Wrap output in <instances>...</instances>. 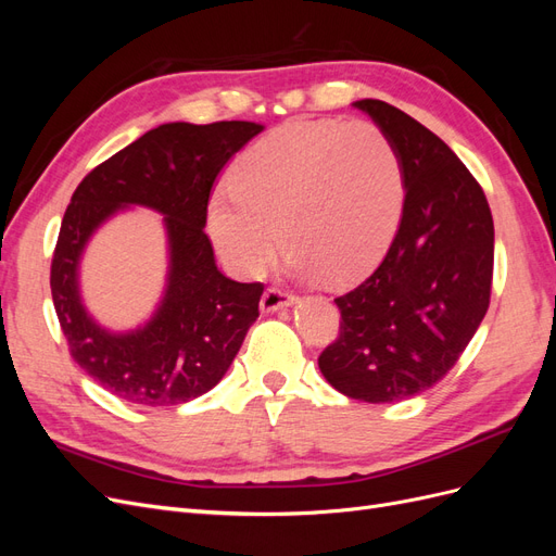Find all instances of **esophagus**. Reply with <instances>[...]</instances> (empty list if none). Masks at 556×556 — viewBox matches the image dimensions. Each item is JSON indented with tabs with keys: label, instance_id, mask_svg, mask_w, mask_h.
I'll list each match as a JSON object with an SVG mask.
<instances>
[{
	"label": "esophagus",
	"instance_id": "esophagus-1",
	"mask_svg": "<svg viewBox=\"0 0 556 556\" xmlns=\"http://www.w3.org/2000/svg\"><path fill=\"white\" fill-rule=\"evenodd\" d=\"M294 304V294H290L288 290H280V288H268L264 294H262V301L260 306L264 313H274V311H280V308H288Z\"/></svg>",
	"mask_w": 556,
	"mask_h": 556
}]
</instances>
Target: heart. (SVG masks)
<instances>
[{"label": "heart", "mask_w": 556, "mask_h": 556, "mask_svg": "<svg viewBox=\"0 0 556 556\" xmlns=\"http://www.w3.org/2000/svg\"><path fill=\"white\" fill-rule=\"evenodd\" d=\"M403 199V162L378 123L301 121L245 150L231 192L211 199L208 227L239 274L264 271L280 237L299 271L352 282L390 248Z\"/></svg>", "instance_id": "obj_1"}]
</instances>
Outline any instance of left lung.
<instances>
[{"label":"left lung","mask_w":556,"mask_h":556,"mask_svg":"<svg viewBox=\"0 0 556 556\" xmlns=\"http://www.w3.org/2000/svg\"><path fill=\"white\" fill-rule=\"evenodd\" d=\"M390 134L406 176L396 237L376 271L336 296L341 325L317 357L341 394L392 403L443 380L490 308L494 220L480 182L431 129L362 99Z\"/></svg>","instance_id":"obj_1"}]
</instances>
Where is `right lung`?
<instances>
[{"label": "right lung", "instance_id": "obj_1", "mask_svg": "<svg viewBox=\"0 0 556 556\" xmlns=\"http://www.w3.org/2000/svg\"><path fill=\"white\" fill-rule=\"evenodd\" d=\"M260 131L245 121L160 125L94 166L72 194L50 262V292L74 362L117 399L157 408L206 394L257 319L264 285L217 271L204 227L215 176ZM127 203L167 215L173 271L159 315L143 330L115 337L81 308L75 271L89 233Z\"/></svg>", "mask_w": 556, "mask_h": 556}]
</instances>
